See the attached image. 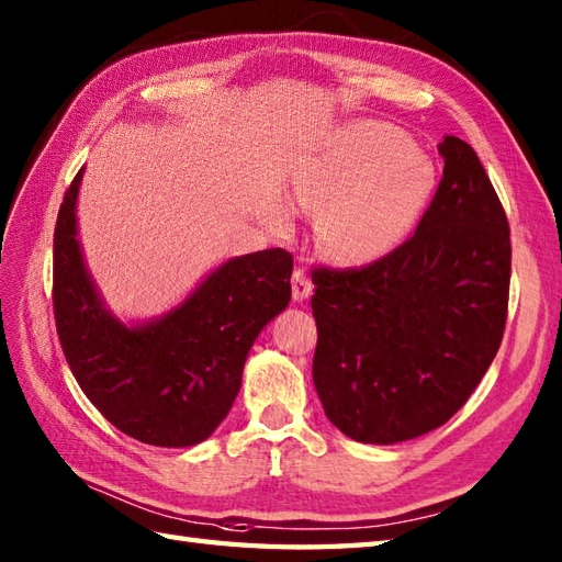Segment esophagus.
<instances>
[{
    "mask_svg": "<svg viewBox=\"0 0 562 562\" xmlns=\"http://www.w3.org/2000/svg\"><path fill=\"white\" fill-rule=\"evenodd\" d=\"M312 292H314L312 278H308L304 270H294V274H292V296H294V302L308 300V296H312Z\"/></svg>",
    "mask_w": 562,
    "mask_h": 562,
    "instance_id": "34e87169",
    "label": "esophagus"
}]
</instances>
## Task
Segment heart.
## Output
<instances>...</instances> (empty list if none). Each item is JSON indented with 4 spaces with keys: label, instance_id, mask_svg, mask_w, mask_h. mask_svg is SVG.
<instances>
[{
    "label": "heart",
    "instance_id": "heart-1",
    "mask_svg": "<svg viewBox=\"0 0 562 562\" xmlns=\"http://www.w3.org/2000/svg\"><path fill=\"white\" fill-rule=\"evenodd\" d=\"M435 166L398 127L360 121L338 130L294 178V205L318 217V244L345 266L396 248L420 217Z\"/></svg>",
    "mask_w": 562,
    "mask_h": 562
}]
</instances>
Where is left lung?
Listing matches in <instances>:
<instances>
[{
	"instance_id": "left-lung-1",
	"label": "left lung",
	"mask_w": 562,
	"mask_h": 562,
	"mask_svg": "<svg viewBox=\"0 0 562 562\" xmlns=\"http://www.w3.org/2000/svg\"><path fill=\"white\" fill-rule=\"evenodd\" d=\"M445 173L415 234L364 268H314V386L328 420L364 445L445 425L503 342L509 224L463 139L437 145Z\"/></svg>"
}]
</instances>
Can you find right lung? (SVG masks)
Here are the masks:
<instances>
[{
    "instance_id": "1",
    "label": "right lung",
    "mask_w": 562,
    "mask_h": 562,
    "mask_svg": "<svg viewBox=\"0 0 562 562\" xmlns=\"http://www.w3.org/2000/svg\"><path fill=\"white\" fill-rule=\"evenodd\" d=\"M67 188L53 241V312L67 364L121 432L154 447H193L232 411L250 345L292 300V254L268 248L226 260L183 304L142 326L103 306L77 241Z\"/></svg>"
}]
</instances>
